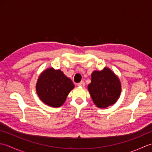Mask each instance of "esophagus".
Segmentation results:
<instances>
[{
	"instance_id": "34e87169",
	"label": "esophagus",
	"mask_w": 152,
	"mask_h": 152,
	"mask_svg": "<svg viewBox=\"0 0 152 152\" xmlns=\"http://www.w3.org/2000/svg\"><path fill=\"white\" fill-rule=\"evenodd\" d=\"M78 86H80V87H83L85 86V83L83 81H82L81 82H80V83H78Z\"/></svg>"
}]
</instances>
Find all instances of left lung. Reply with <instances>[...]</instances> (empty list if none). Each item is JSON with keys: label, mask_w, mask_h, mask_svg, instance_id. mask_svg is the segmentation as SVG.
Masks as SVG:
<instances>
[{"label": "left lung", "mask_w": 152, "mask_h": 152, "mask_svg": "<svg viewBox=\"0 0 152 152\" xmlns=\"http://www.w3.org/2000/svg\"><path fill=\"white\" fill-rule=\"evenodd\" d=\"M119 78L108 68L101 71H94L88 90L93 101L99 108H106L117 101L121 93Z\"/></svg>", "instance_id": "left-lung-1"}]
</instances>
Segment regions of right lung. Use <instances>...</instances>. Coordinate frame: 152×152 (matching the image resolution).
Returning a JSON list of instances; mask_svg holds the SVG:
<instances>
[{"label": "right lung", "mask_w": 152, "mask_h": 152, "mask_svg": "<svg viewBox=\"0 0 152 152\" xmlns=\"http://www.w3.org/2000/svg\"><path fill=\"white\" fill-rule=\"evenodd\" d=\"M74 88L72 80L60 70L52 68L40 74L36 86L37 94L42 101L52 107L62 105Z\"/></svg>", "instance_id": "right-lung-1"}]
</instances>
